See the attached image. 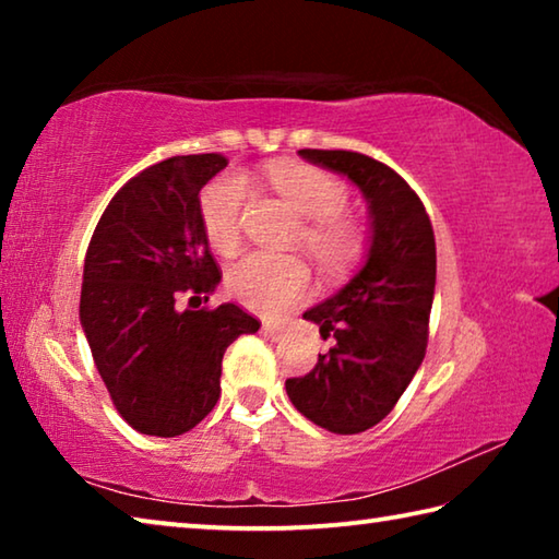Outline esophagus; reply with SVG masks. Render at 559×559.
<instances>
[{
	"instance_id": "1",
	"label": "esophagus",
	"mask_w": 559,
	"mask_h": 559,
	"mask_svg": "<svg viewBox=\"0 0 559 559\" xmlns=\"http://www.w3.org/2000/svg\"><path fill=\"white\" fill-rule=\"evenodd\" d=\"M263 333H266L271 340H278L283 335V325L281 323H263Z\"/></svg>"
}]
</instances>
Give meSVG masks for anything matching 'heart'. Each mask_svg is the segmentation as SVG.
Instances as JSON below:
<instances>
[{
  "label": "heart",
  "instance_id": "1",
  "mask_svg": "<svg viewBox=\"0 0 559 559\" xmlns=\"http://www.w3.org/2000/svg\"><path fill=\"white\" fill-rule=\"evenodd\" d=\"M266 185L296 212L302 224L296 241L302 243L325 271H343L355 263L365 231L355 216L345 214L347 187L325 169L306 163H273ZM246 182L241 177H214L200 194V216L214 251L231 257L241 246V216ZM310 271L298 257L249 253L226 273V288L241 306L257 313H281L308 290Z\"/></svg>",
  "mask_w": 559,
  "mask_h": 559
}]
</instances>
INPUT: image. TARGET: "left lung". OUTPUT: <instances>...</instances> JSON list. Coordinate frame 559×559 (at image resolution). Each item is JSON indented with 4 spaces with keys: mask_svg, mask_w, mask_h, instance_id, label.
<instances>
[{
    "mask_svg": "<svg viewBox=\"0 0 559 559\" xmlns=\"http://www.w3.org/2000/svg\"><path fill=\"white\" fill-rule=\"evenodd\" d=\"M345 175L370 204L365 266L333 298L302 313L335 337L306 377L286 380L296 409L333 433L380 424L427 355L437 286V241L419 197L392 167L349 150H298Z\"/></svg>",
    "mask_w": 559,
    "mask_h": 559,
    "instance_id": "8db88e82",
    "label": "left lung"
}]
</instances>
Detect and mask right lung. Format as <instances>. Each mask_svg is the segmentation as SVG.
Returning a JSON list of instances; mask_svg holds the SVG:
<instances>
[{
  "instance_id": "right-lung-1",
  "label": "right lung",
  "mask_w": 559,
  "mask_h": 559,
  "mask_svg": "<svg viewBox=\"0 0 559 559\" xmlns=\"http://www.w3.org/2000/svg\"><path fill=\"white\" fill-rule=\"evenodd\" d=\"M224 167V155L206 153L143 169L112 197L86 251L83 333L116 409L147 437L194 429L222 394L226 347L261 328L234 302L200 308L222 281L200 189Z\"/></svg>"
}]
</instances>
